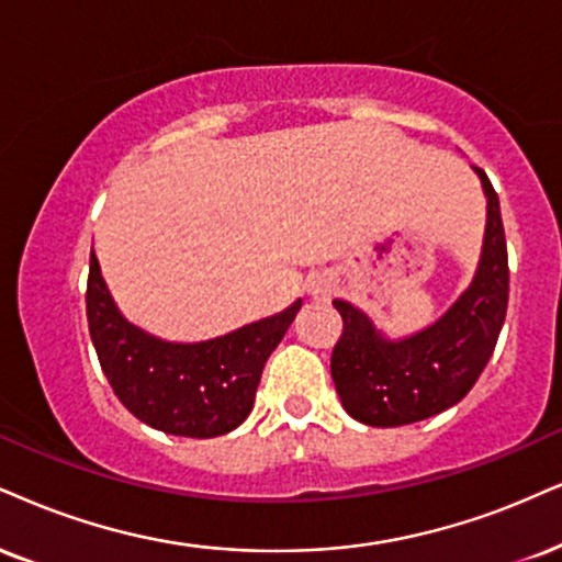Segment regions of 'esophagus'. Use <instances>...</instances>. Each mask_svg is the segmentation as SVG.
I'll list each match as a JSON object with an SVG mask.
<instances>
[{
    "mask_svg": "<svg viewBox=\"0 0 562 562\" xmlns=\"http://www.w3.org/2000/svg\"><path fill=\"white\" fill-rule=\"evenodd\" d=\"M310 294H313V300L317 302H328L330 296H334V281L325 279V276H315V279L310 281Z\"/></svg>",
    "mask_w": 562,
    "mask_h": 562,
    "instance_id": "obj_1",
    "label": "esophagus"
}]
</instances>
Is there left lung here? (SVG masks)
<instances>
[{
	"instance_id": "8db88e82",
	"label": "left lung",
	"mask_w": 562,
	"mask_h": 562,
	"mask_svg": "<svg viewBox=\"0 0 562 562\" xmlns=\"http://www.w3.org/2000/svg\"><path fill=\"white\" fill-rule=\"evenodd\" d=\"M476 175L487 192L482 262L469 292L432 328L385 341L357 307L334 300L344 330L330 375L344 408L362 425L401 427L446 412L472 391L493 357L508 310V245L495 187L482 169Z\"/></svg>"
}]
</instances>
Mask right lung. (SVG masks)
<instances>
[{"mask_svg": "<svg viewBox=\"0 0 562 562\" xmlns=\"http://www.w3.org/2000/svg\"><path fill=\"white\" fill-rule=\"evenodd\" d=\"M300 307L294 302L213 341L166 344L124 321L90 252L86 315L103 375L130 414L166 435L216 438L239 427L252 412L270 351Z\"/></svg>", "mask_w": 562, "mask_h": 562, "instance_id": "add662e5", "label": "right lung"}]
</instances>
